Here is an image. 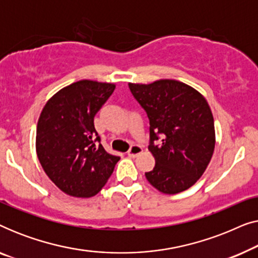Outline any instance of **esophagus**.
<instances>
[{
	"mask_svg": "<svg viewBox=\"0 0 258 258\" xmlns=\"http://www.w3.org/2000/svg\"><path fill=\"white\" fill-rule=\"evenodd\" d=\"M142 151H143L142 147L139 146V144H133V146L130 147V149L128 150V155L130 157H136V156H139Z\"/></svg>",
	"mask_w": 258,
	"mask_h": 258,
	"instance_id": "1",
	"label": "esophagus"
}]
</instances>
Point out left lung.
Masks as SVG:
<instances>
[{
    "instance_id": "left-lung-1",
    "label": "left lung",
    "mask_w": 258,
    "mask_h": 258,
    "mask_svg": "<svg viewBox=\"0 0 258 258\" xmlns=\"http://www.w3.org/2000/svg\"><path fill=\"white\" fill-rule=\"evenodd\" d=\"M129 89L149 118L148 149L155 167L146 172L147 179L164 194L189 189L206 171L215 148L214 117L206 98L175 80L129 83Z\"/></svg>"
}]
</instances>
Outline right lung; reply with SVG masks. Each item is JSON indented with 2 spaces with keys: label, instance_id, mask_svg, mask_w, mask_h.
I'll return each mask as SVG.
<instances>
[{
  "label": "right lung",
  "instance_id": "obj_1",
  "mask_svg": "<svg viewBox=\"0 0 258 258\" xmlns=\"http://www.w3.org/2000/svg\"><path fill=\"white\" fill-rule=\"evenodd\" d=\"M115 86L83 80L56 93L42 110L36 151L48 177L74 197L95 196L114 171L119 157L105 151L94 117Z\"/></svg>",
  "mask_w": 258,
  "mask_h": 258
}]
</instances>
